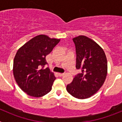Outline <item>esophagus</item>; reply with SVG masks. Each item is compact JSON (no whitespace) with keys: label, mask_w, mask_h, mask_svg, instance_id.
<instances>
[{"label":"esophagus","mask_w":122,"mask_h":122,"mask_svg":"<svg viewBox=\"0 0 122 122\" xmlns=\"http://www.w3.org/2000/svg\"><path fill=\"white\" fill-rule=\"evenodd\" d=\"M64 74H65L64 73H59V76L61 77V76H63Z\"/></svg>","instance_id":"34e87169"}]
</instances>
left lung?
Listing matches in <instances>:
<instances>
[{
  "instance_id": "8db88e82",
  "label": "left lung",
  "mask_w": 122,
  "mask_h": 122,
  "mask_svg": "<svg viewBox=\"0 0 122 122\" xmlns=\"http://www.w3.org/2000/svg\"><path fill=\"white\" fill-rule=\"evenodd\" d=\"M73 41L76 48V68L81 72L66 86V90L76 98H88L104 84L107 71V59L103 49L89 38L80 35Z\"/></svg>"
}]
</instances>
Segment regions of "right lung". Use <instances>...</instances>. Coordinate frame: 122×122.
I'll return each instance as SVG.
<instances>
[{
	"label": "right lung",
	"instance_id": "1",
	"mask_svg": "<svg viewBox=\"0 0 122 122\" xmlns=\"http://www.w3.org/2000/svg\"><path fill=\"white\" fill-rule=\"evenodd\" d=\"M59 41L40 35L18 49L14 59V77L19 87L29 95L41 97L51 90L56 77L49 68H45L48 65L46 56Z\"/></svg>",
	"mask_w": 122,
	"mask_h": 122
}]
</instances>
